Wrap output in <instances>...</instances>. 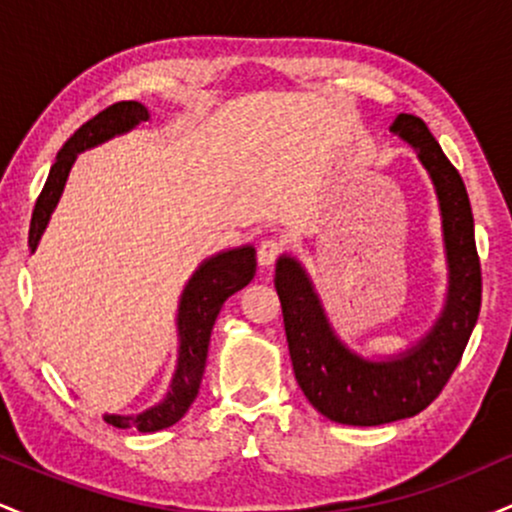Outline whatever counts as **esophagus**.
<instances>
[{
  "instance_id": "1",
  "label": "esophagus",
  "mask_w": 512,
  "mask_h": 512,
  "mask_svg": "<svg viewBox=\"0 0 512 512\" xmlns=\"http://www.w3.org/2000/svg\"><path fill=\"white\" fill-rule=\"evenodd\" d=\"M279 252H281L279 240L264 238L262 243H260V250H257V262H260L262 267H269V264L276 262V257H279Z\"/></svg>"
}]
</instances>
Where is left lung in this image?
<instances>
[{
    "mask_svg": "<svg viewBox=\"0 0 512 512\" xmlns=\"http://www.w3.org/2000/svg\"><path fill=\"white\" fill-rule=\"evenodd\" d=\"M390 132L414 149L438 197L448 293L431 330L392 356H361L334 332L301 260H276L274 286L298 385L322 416L346 426H380L424 411L460 363L481 308L474 216L460 173L421 117L397 115Z\"/></svg>",
    "mask_w": 512,
    "mask_h": 512,
    "instance_id": "1",
    "label": "left lung"
}]
</instances>
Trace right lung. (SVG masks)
<instances>
[{
	"label": "right lung",
	"instance_id": "add662e5",
	"mask_svg": "<svg viewBox=\"0 0 512 512\" xmlns=\"http://www.w3.org/2000/svg\"><path fill=\"white\" fill-rule=\"evenodd\" d=\"M149 110L137 101H122L105 108L103 113L81 125L72 137L64 142L57 151L55 163H52L48 180H45L43 192L35 202L31 231H28V248L35 252L45 228H48L52 211L60 202L64 185H67L69 170H72L76 156L93 146L105 144L108 139L120 137V134L132 132L134 127L149 120ZM257 260L252 245H240L216 252L204 260L190 276L185 289L180 293L178 315H175V327H178V363H175L170 390L161 402L154 407L144 409L142 414H105L103 419L115 428H137L142 433H154L161 428L173 426L185 416L190 404L195 402L199 385H202L204 366H207V351L211 330H214L216 315L228 296L245 289L255 276Z\"/></svg>",
	"mask_w": 512,
	"mask_h": 512
}]
</instances>
